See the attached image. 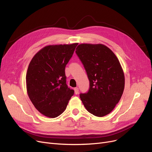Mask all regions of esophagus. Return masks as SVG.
Wrapping results in <instances>:
<instances>
[{
  "mask_svg": "<svg viewBox=\"0 0 152 152\" xmlns=\"http://www.w3.org/2000/svg\"><path fill=\"white\" fill-rule=\"evenodd\" d=\"M74 91H75V94H79V88L78 87H75V88H74Z\"/></svg>",
  "mask_w": 152,
  "mask_h": 152,
  "instance_id": "1",
  "label": "esophagus"
}]
</instances>
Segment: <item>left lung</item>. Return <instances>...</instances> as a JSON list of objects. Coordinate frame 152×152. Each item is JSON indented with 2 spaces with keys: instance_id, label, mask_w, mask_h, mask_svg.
Instances as JSON below:
<instances>
[{
  "instance_id": "obj_1",
  "label": "left lung",
  "mask_w": 152,
  "mask_h": 152,
  "mask_svg": "<svg viewBox=\"0 0 152 152\" xmlns=\"http://www.w3.org/2000/svg\"><path fill=\"white\" fill-rule=\"evenodd\" d=\"M89 80V89L80 94L86 110L96 117L107 115L120 101L125 77L117 57L106 45L81 44L76 48Z\"/></svg>"
}]
</instances>
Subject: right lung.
<instances>
[{
    "mask_svg": "<svg viewBox=\"0 0 152 152\" xmlns=\"http://www.w3.org/2000/svg\"><path fill=\"white\" fill-rule=\"evenodd\" d=\"M77 45H47L34 55L29 64L27 93L35 108L45 117L61 115L74 94L66 85L65 70Z\"/></svg>",
    "mask_w": 152,
    "mask_h": 152,
    "instance_id": "add662e5",
    "label": "right lung"
}]
</instances>
